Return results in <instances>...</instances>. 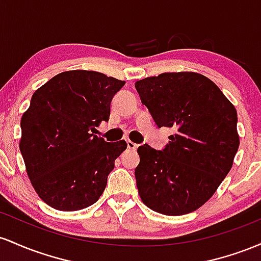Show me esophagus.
Returning a JSON list of instances; mask_svg holds the SVG:
<instances>
[{"label": "esophagus", "instance_id": "34e87169", "mask_svg": "<svg viewBox=\"0 0 261 261\" xmlns=\"http://www.w3.org/2000/svg\"><path fill=\"white\" fill-rule=\"evenodd\" d=\"M127 148L130 149V150H136V149L138 148V144H136V143L130 142V140H127Z\"/></svg>", "mask_w": 261, "mask_h": 261}]
</instances>
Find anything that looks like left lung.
<instances>
[{
  "label": "left lung",
  "instance_id": "8db88e82",
  "mask_svg": "<svg viewBox=\"0 0 261 261\" xmlns=\"http://www.w3.org/2000/svg\"><path fill=\"white\" fill-rule=\"evenodd\" d=\"M159 128L174 134L162 150L143 144L136 168L143 203L166 216L194 212L212 197L238 151L236 108L197 72H165L136 83Z\"/></svg>",
  "mask_w": 261,
  "mask_h": 261
}]
</instances>
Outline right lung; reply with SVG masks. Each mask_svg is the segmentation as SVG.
<instances>
[{"label":"right lung","mask_w":261,"mask_h":261,"mask_svg":"<svg viewBox=\"0 0 261 261\" xmlns=\"http://www.w3.org/2000/svg\"><path fill=\"white\" fill-rule=\"evenodd\" d=\"M124 81L87 70L54 76L33 93L20 119L19 149L34 190L48 206L79 211L103 194L124 140L93 134L108 121L111 101Z\"/></svg>","instance_id":"add662e5"}]
</instances>
